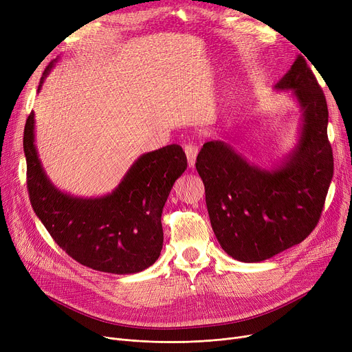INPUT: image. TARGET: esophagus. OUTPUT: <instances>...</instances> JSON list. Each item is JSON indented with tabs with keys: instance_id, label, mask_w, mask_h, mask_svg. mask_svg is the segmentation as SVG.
I'll return each mask as SVG.
<instances>
[{
	"instance_id": "obj_1",
	"label": "esophagus",
	"mask_w": 352,
	"mask_h": 352,
	"mask_svg": "<svg viewBox=\"0 0 352 352\" xmlns=\"http://www.w3.org/2000/svg\"><path fill=\"white\" fill-rule=\"evenodd\" d=\"M184 151H186V155H187V160H188V165L191 166V168H194L195 160H197V154H198L197 145L188 144V145H186V148H184Z\"/></svg>"
}]
</instances>
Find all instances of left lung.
I'll list each match as a JSON object with an SVG mask.
<instances>
[{"instance_id":"8db88e82","label":"left lung","mask_w":352,"mask_h":352,"mask_svg":"<svg viewBox=\"0 0 352 352\" xmlns=\"http://www.w3.org/2000/svg\"><path fill=\"white\" fill-rule=\"evenodd\" d=\"M301 108L298 141L272 168L251 164L226 141H208L197 157L211 227L234 260L261 263L302 243L318 224L334 174L321 87L297 57L275 84Z\"/></svg>"}]
</instances>
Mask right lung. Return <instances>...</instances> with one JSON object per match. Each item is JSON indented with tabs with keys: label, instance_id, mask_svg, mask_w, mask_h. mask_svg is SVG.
I'll return each mask as SVG.
<instances>
[{
	"label": "right lung",
	"instance_id": "1",
	"mask_svg": "<svg viewBox=\"0 0 352 352\" xmlns=\"http://www.w3.org/2000/svg\"><path fill=\"white\" fill-rule=\"evenodd\" d=\"M58 58L50 63L38 85ZM27 188L34 212L71 258L92 270L135 274L151 267L162 250L161 214L187 157L177 144L142 154L118 187L97 198L63 192L47 177L35 146L31 113L24 129Z\"/></svg>",
	"mask_w": 352,
	"mask_h": 352
}]
</instances>
